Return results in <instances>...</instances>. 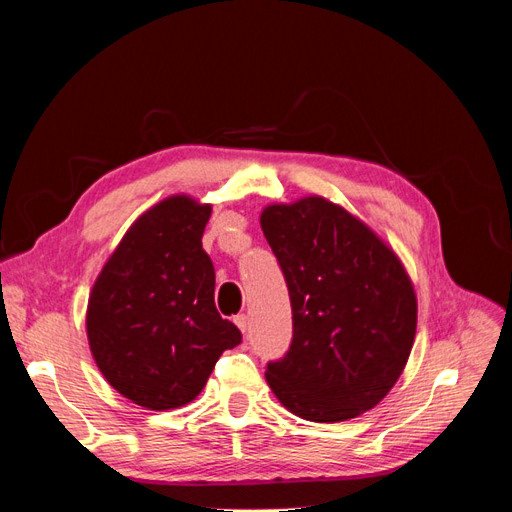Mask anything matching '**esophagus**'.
Masks as SVG:
<instances>
[{"mask_svg": "<svg viewBox=\"0 0 512 512\" xmlns=\"http://www.w3.org/2000/svg\"><path fill=\"white\" fill-rule=\"evenodd\" d=\"M235 324L241 329V333H247V329H250V318H247L245 314H239V316H235Z\"/></svg>", "mask_w": 512, "mask_h": 512, "instance_id": "obj_1", "label": "esophagus"}]
</instances>
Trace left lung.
Listing matches in <instances>:
<instances>
[{
	"label": "left lung",
	"instance_id": "left-lung-1",
	"mask_svg": "<svg viewBox=\"0 0 512 512\" xmlns=\"http://www.w3.org/2000/svg\"><path fill=\"white\" fill-rule=\"evenodd\" d=\"M262 232L292 305V342L267 365L282 406L339 423L378 406L404 371L416 333V294L395 252L322 196L269 205Z\"/></svg>",
	"mask_w": 512,
	"mask_h": 512
}]
</instances>
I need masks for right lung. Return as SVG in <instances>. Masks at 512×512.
Segmentation results:
<instances>
[{
	"instance_id": "1",
	"label": "right lung",
	"mask_w": 512,
	"mask_h": 512,
	"mask_svg": "<svg viewBox=\"0 0 512 512\" xmlns=\"http://www.w3.org/2000/svg\"><path fill=\"white\" fill-rule=\"evenodd\" d=\"M211 205L170 196L138 218L89 294L87 339L117 393L149 410L190 404L241 331L215 309L203 250Z\"/></svg>"
}]
</instances>
